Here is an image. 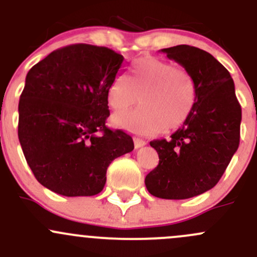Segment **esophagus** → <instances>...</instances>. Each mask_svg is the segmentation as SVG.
Masks as SVG:
<instances>
[{"label": "esophagus", "instance_id": "1", "mask_svg": "<svg viewBox=\"0 0 257 257\" xmlns=\"http://www.w3.org/2000/svg\"><path fill=\"white\" fill-rule=\"evenodd\" d=\"M134 144H136V148H142L147 144V142L143 141L141 138H134Z\"/></svg>", "mask_w": 257, "mask_h": 257}]
</instances>
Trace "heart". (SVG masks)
I'll return each instance as SVG.
<instances>
[{
	"label": "heart",
	"instance_id": "b5f03b06",
	"mask_svg": "<svg viewBox=\"0 0 257 257\" xmlns=\"http://www.w3.org/2000/svg\"><path fill=\"white\" fill-rule=\"evenodd\" d=\"M196 84L190 72L153 56L132 64L128 79L116 77L108 89V104L121 112L139 100L142 107L113 116L115 125L138 134L172 131L189 118L196 102Z\"/></svg>",
	"mask_w": 257,
	"mask_h": 257
}]
</instances>
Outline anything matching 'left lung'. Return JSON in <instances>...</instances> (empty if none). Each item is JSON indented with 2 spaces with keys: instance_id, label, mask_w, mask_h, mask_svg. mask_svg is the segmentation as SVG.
<instances>
[{
  "instance_id": "left-lung-1",
  "label": "left lung",
  "mask_w": 257,
  "mask_h": 257,
  "mask_svg": "<svg viewBox=\"0 0 257 257\" xmlns=\"http://www.w3.org/2000/svg\"><path fill=\"white\" fill-rule=\"evenodd\" d=\"M193 76L196 102L169 141L150 142L159 164L145 177L152 195L189 199L214 188L239 148L241 105L229 71L208 52L188 45L162 49Z\"/></svg>"
}]
</instances>
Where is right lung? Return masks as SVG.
Wrapping results in <instances>:
<instances>
[{
	"instance_id": "obj_1",
	"label": "right lung",
	"mask_w": 257,
	"mask_h": 257,
	"mask_svg": "<svg viewBox=\"0 0 257 257\" xmlns=\"http://www.w3.org/2000/svg\"><path fill=\"white\" fill-rule=\"evenodd\" d=\"M124 57L98 46L71 45L28 71L18 104V139L27 164L43 186L64 196L103 190L115 158L133 139L105 125L108 89Z\"/></svg>"
}]
</instances>
